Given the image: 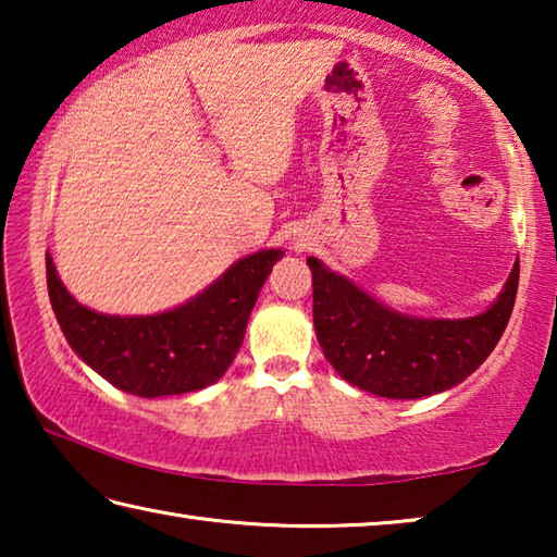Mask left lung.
<instances>
[{"instance_id": "left-lung-1", "label": "left lung", "mask_w": 557, "mask_h": 557, "mask_svg": "<svg viewBox=\"0 0 557 557\" xmlns=\"http://www.w3.org/2000/svg\"><path fill=\"white\" fill-rule=\"evenodd\" d=\"M314 287V329L334 371L381 398L414 400L451 388L494 351L511 319L518 262L502 295L469 319H422L393 312L317 258L307 260Z\"/></svg>"}]
</instances>
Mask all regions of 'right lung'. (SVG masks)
Instances as JSON below:
<instances>
[{
	"label": "right lung",
	"instance_id": "1",
	"mask_svg": "<svg viewBox=\"0 0 557 557\" xmlns=\"http://www.w3.org/2000/svg\"><path fill=\"white\" fill-rule=\"evenodd\" d=\"M285 256L260 250L243 258L186 305L149 317L100 314L63 287L51 256L46 280L63 336L115 388L162 398L201 391L228 371L270 270Z\"/></svg>",
	"mask_w": 557,
	"mask_h": 557
}]
</instances>
